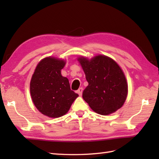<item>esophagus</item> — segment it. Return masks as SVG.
<instances>
[{"instance_id":"1","label":"esophagus","mask_w":159,"mask_h":159,"mask_svg":"<svg viewBox=\"0 0 159 159\" xmlns=\"http://www.w3.org/2000/svg\"><path fill=\"white\" fill-rule=\"evenodd\" d=\"M83 91V89L82 88V87H80V88H79V89H78V91H77V93H78V94H79V95L80 96H82Z\"/></svg>"}]
</instances>
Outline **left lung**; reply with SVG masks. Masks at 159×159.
<instances>
[{"mask_svg":"<svg viewBox=\"0 0 159 159\" xmlns=\"http://www.w3.org/2000/svg\"><path fill=\"white\" fill-rule=\"evenodd\" d=\"M77 60L89 84L83 91V98L91 109L102 116L120 109L128 96V83L116 61L103 55L91 59L80 56Z\"/></svg>","mask_w":159,"mask_h":159,"instance_id":"8db88e82","label":"left lung"}]
</instances>
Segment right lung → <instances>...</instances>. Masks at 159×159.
I'll list each match as a JSON object with an SVG mask.
<instances>
[{
	"instance_id": "add662e5",
	"label": "right lung",
	"mask_w": 159,
	"mask_h": 159,
	"mask_svg": "<svg viewBox=\"0 0 159 159\" xmlns=\"http://www.w3.org/2000/svg\"><path fill=\"white\" fill-rule=\"evenodd\" d=\"M66 61L54 57L42 59L30 82L33 103L44 116L57 118L66 115L79 96L70 89L69 80L61 75Z\"/></svg>"
}]
</instances>
